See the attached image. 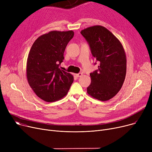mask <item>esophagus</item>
Masks as SVG:
<instances>
[{
	"label": "esophagus",
	"instance_id": "1",
	"mask_svg": "<svg viewBox=\"0 0 152 152\" xmlns=\"http://www.w3.org/2000/svg\"><path fill=\"white\" fill-rule=\"evenodd\" d=\"M83 76V73H77V74H76V76L77 77H81V76Z\"/></svg>",
	"mask_w": 152,
	"mask_h": 152
}]
</instances>
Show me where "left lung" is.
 Listing matches in <instances>:
<instances>
[{"mask_svg": "<svg viewBox=\"0 0 152 152\" xmlns=\"http://www.w3.org/2000/svg\"><path fill=\"white\" fill-rule=\"evenodd\" d=\"M81 34L88 42L93 57L100 63L98 69L90 73L91 83L87 92L99 100H108L120 91L125 79L126 56L123 45L102 26L87 28Z\"/></svg>", "mask_w": 152, "mask_h": 152, "instance_id": "obj_1", "label": "left lung"}]
</instances>
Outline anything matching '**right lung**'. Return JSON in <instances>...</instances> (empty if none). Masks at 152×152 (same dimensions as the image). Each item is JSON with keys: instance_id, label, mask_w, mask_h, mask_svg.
Returning <instances> with one entry per match:
<instances>
[{"instance_id": "right-lung-1", "label": "right lung", "mask_w": 152, "mask_h": 152, "mask_svg": "<svg viewBox=\"0 0 152 152\" xmlns=\"http://www.w3.org/2000/svg\"><path fill=\"white\" fill-rule=\"evenodd\" d=\"M74 34L73 31H52L39 36L31 48L26 64L28 82L37 96L45 102L65 97L73 82V76L59 66Z\"/></svg>"}]
</instances>
